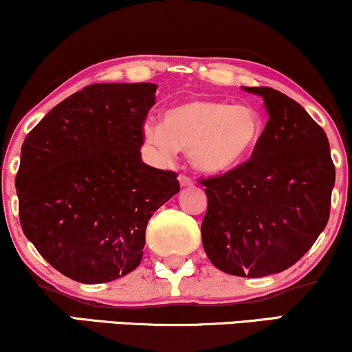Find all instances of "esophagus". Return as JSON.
Wrapping results in <instances>:
<instances>
[{
    "mask_svg": "<svg viewBox=\"0 0 352 352\" xmlns=\"http://www.w3.org/2000/svg\"><path fill=\"white\" fill-rule=\"evenodd\" d=\"M179 182H180L182 186H190V185H193V179L186 175V173H180V175H179Z\"/></svg>",
    "mask_w": 352,
    "mask_h": 352,
    "instance_id": "1",
    "label": "esophagus"
}]
</instances>
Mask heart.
I'll return each instance as SVG.
<instances>
[{
    "mask_svg": "<svg viewBox=\"0 0 352 352\" xmlns=\"http://www.w3.org/2000/svg\"><path fill=\"white\" fill-rule=\"evenodd\" d=\"M263 135L260 113L250 105L197 99L167 110L162 124L148 123L144 136L166 157L186 151L197 170L209 175L242 166Z\"/></svg>",
    "mask_w": 352,
    "mask_h": 352,
    "instance_id": "1",
    "label": "heart"
}]
</instances>
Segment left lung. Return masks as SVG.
<instances>
[{
  "label": "left lung",
  "instance_id": "8db88e82",
  "mask_svg": "<svg viewBox=\"0 0 352 352\" xmlns=\"http://www.w3.org/2000/svg\"><path fill=\"white\" fill-rule=\"evenodd\" d=\"M243 89L263 97L270 120L248 161L201 179V237L217 270L261 278L291 268L322 234L335 164L323 128L304 107L276 89Z\"/></svg>",
  "mask_w": 352,
  "mask_h": 352
}]
</instances>
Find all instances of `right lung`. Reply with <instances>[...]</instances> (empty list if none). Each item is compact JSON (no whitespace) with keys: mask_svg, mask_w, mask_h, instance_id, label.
<instances>
[{"mask_svg":"<svg viewBox=\"0 0 352 352\" xmlns=\"http://www.w3.org/2000/svg\"><path fill=\"white\" fill-rule=\"evenodd\" d=\"M157 86L91 84L25 136L16 175L25 237L61 274L99 284L143 258L146 226L180 184L141 159Z\"/></svg>","mask_w":352,"mask_h":352,"instance_id":"obj_1","label":"right lung"}]
</instances>
